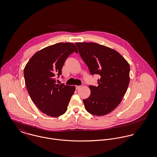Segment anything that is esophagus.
Returning a JSON list of instances; mask_svg holds the SVG:
<instances>
[{
	"label": "esophagus",
	"mask_w": 157,
	"mask_h": 157,
	"mask_svg": "<svg viewBox=\"0 0 157 157\" xmlns=\"http://www.w3.org/2000/svg\"><path fill=\"white\" fill-rule=\"evenodd\" d=\"M82 85H80V86H75V89H76V90H78L79 88H82Z\"/></svg>",
	"instance_id": "34e87169"
}]
</instances>
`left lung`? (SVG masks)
<instances>
[{
	"label": "left lung",
	"instance_id": "left-lung-1",
	"mask_svg": "<svg viewBox=\"0 0 157 157\" xmlns=\"http://www.w3.org/2000/svg\"><path fill=\"white\" fill-rule=\"evenodd\" d=\"M75 45L90 74L101 77L97 86H89L90 95L83 100L85 107L92 115H106L118 106L127 90L129 65L120 54L109 47L88 42Z\"/></svg>",
	"mask_w": 157,
	"mask_h": 157
}]
</instances>
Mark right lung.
<instances>
[{
  "label": "right lung",
  "mask_w": 157,
  "mask_h": 157,
  "mask_svg": "<svg viewBox=\"0 0 157 157\" xmlns=\"http://www.w3.org/2000/svg\"><path fill=\"white\" fill-rule=\"evenodd\" d=\"M74 51L78 52L72 43L47 46L34 54L24 68L25 82L31 100L48 116L59 117L67 111L75 87L56 84L55 77L62 74L67 59Z\"/></svg>",
  "instance_id": "1"
}]
</instances>
